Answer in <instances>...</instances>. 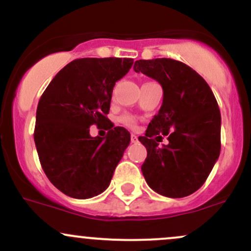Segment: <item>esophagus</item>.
I'll return each mask as SVG.
<instances>
[{"instance_id":"obj_1","label":"esophagus","mask_w":251,"mask_h":251,"mask_svg":"<svg viewBox=\"0 0 251 251\" xmlns=\"http://www.w3.org/2000/svg\"><path fill=\"white\" fill-rule=\"evenodd\" d=\"M131 142H132V143H137V142H138V137H137L136 134L132 133V134H131Z\"/></svg>"}]
</instances>
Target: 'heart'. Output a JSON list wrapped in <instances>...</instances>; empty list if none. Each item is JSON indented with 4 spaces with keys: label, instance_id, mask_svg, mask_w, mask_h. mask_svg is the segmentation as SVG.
<instances>
[{
    "label": "heart",
    "instance_id": "b5f03b06",
    "mask_svg": "<svg viewBox=\"0 0 251 251\" xmlns=\"http://www.w3.org/2000/svg\"><path fill=\"white\" fill-rule=\"evenodd\" d=\"M120 121L123 124H125L126 126H131V127H133L136 125V119L133 117H131V115H123L120 118Z\"/></svg>",
    "mask_w": 251,
    "mask_h": 251
}]
</instances>
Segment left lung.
Segmentation results:
<instances>
[{
	"label": "left lung",
	"instance_id": "1",
	"mask_svg": "<svg viewBox=\"0 0 251 251\" xmlns=\"http://www.w3.org/2000/svg\"><path fill=\"white\" fill-rule=\"evenodd\" d=\"M134 71L156 79L163 102L139 142L151 189L168 198L188 197L205 183L220 153V111L210 85L197 71L170 58L139 59ZM167 135L170 143L158 145Z\"/></svg>",
	"mask_w": 251,
	"mask_h": 251
}]
</instances>
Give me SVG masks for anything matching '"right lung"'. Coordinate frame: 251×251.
<instances>
[{
    "label": "right lung",
    "instance_id": "obj_1",
    "mask_svg": "<svg viewBox=\"0 0 251 251\" xmlns=\"http://www.w3.org/2000/svg\"><path fill=\"white\" fill-rule=\"evenodd\" d=\"M132 58L75 59L53 77L37 108L34 143L44 173L65 195L89 199L106 191L131 140L109 121L113 88L128 73ZM103 126L107 136L92 137Z\"/></svg>",
    "mask_w": 251,
    "mask_h": 251
}]
</instances>
